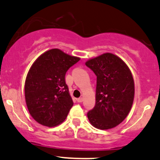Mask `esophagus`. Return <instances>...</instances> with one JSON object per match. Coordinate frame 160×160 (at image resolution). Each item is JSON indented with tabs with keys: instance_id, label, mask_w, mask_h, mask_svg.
<instances>
[{
	"instance_id": "esophagus-1",
	"label": "esophagus",
	"mask_w": 160,
	"mask_h": 160,
	"mask_svg": "<svg viewBox=\"0 0 160 160\" xmlns=\"http://www.w3.org/2000/svg\"><path fill=\"white\" fill-rule=\"evenodd\" d=\"M77 101H78V103H82L83 101V98H79L77 99Z\"/></svg>"
}]
</instances>
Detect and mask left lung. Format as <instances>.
I'll list each match as a JSON object with an SVG mask.
<instances>
[{
    "mask_svg": "<svg viewBox=\"0 0 160 160\" xmlns=\"http://www.w3.org/2000/svg\"><path fill=\"white\" fill-rule=\"evenodd\" d=\"M86 65L97 76L96 102L87 116L96 128L107 130L124 120L134 98V81L124 62L112 53L90 59Z\"/></svg>",
    "mask_w": 160,
    "mask_h": 160,
    "instance_id": "1",
    "label": "left lung"
}]
</instances>
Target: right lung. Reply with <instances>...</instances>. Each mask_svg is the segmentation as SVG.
<instances>
[{
    "mask_svg": "<svg viewBox=\"0 0 160 160\" xmlns=\"http://www.w3.org/2000/svg\"><path fill=\"white\" fill-rule=\"evenodd\" d=\"M79 60L60 50L51 49L34 62L27 76L24 92L29 112L38 123L54 127L66 118L73 101L65 77Z\"/></svg>",
    "mask_w": 160,
    "mask_h": 160,
    "instance_id": "obj_1",
    "label": "right lung"
}]
</instances>
